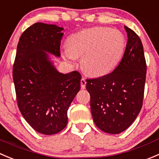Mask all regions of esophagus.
Returning <instances> with one entry per match:
<instances>
[{"instance_id": "34e87169", "label": "esophagus", "mask_w": 159, "mask_h": 159, "mask_svg": "<svg viewBox=\"0 0 159 159\" xmlns=\"http://www.w3.org/2000/svg\"><path fill=\"white\" fill-rule=\"evenodd\" d=\"M85 86H86V81L84 78H82L81 79V89H85Z\"/></svg>"}]
</instances>
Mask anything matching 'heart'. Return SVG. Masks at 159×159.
<instances>
[{"mask_svg": "<svg viewBox=\"0 0 159 159\" xmlns=\"http://www.w3.org/2000/svg\"><path fill=\"white\" fill-rule=\"evenodd\" d=\"M63 56L69 62L81 57L83 68L92 76L110 73L122 58L126 47L124 33L117 29L94 27L72 34Z\"/></svg>", "mask_w": 159, "mask_h": 159, "instance_id": "obj_1", "label": "heart"}]
</instances>
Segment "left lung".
Here are the masks:
<instances>
[{
	"label": "left lung",
	"instance_id": "8db88e82",
	"mask_svg": "<svg viewBox=\"0 0 159 159\" xmlns=\"http://www.w3.org/2000/svg\"><path fill=\"white\" fill-rule=\"evenodd\" d=\"M127 43L120 63L112 73L87 80L86 89L95 125L108 134L127 130L142 107L146 78L144 48L139 36L124 26Z\"/></svg>",
	"mask_w": 159,
	"mask_h": 159
}]
</instances>
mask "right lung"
Segmentation results:
<instances>
[{"mask_svg":"<svg viewBox=\"0 0 159 159\" xmlns=\"http://www.w3.org/2000/svg\"><path fill=\"white\" fill-rule=\"evenodd\" d=\"M64 28L36 22L19 39L13 67L18 106L29 125L52 135L67 124V109L81 86L77 70L61 73L50 54L61 57Z\"/></svg>","mask_w":159,"mask_h":159,"instance_id":"obj_1","label":"right lung"}]
</instances>
